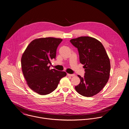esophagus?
<instances>
[{"instance_id": "1", "label": "esophagus", "mask_w": 129, "mask_h": 129, "mask_svg": "<svg viewBox=\"0 0 129 129\" xmlns=\"http://www.w3.org/2000/svg\"><path fill=\"white\" fill-rule=\"evenodd\" d=\"M68 75L69 76H71V77H73V76H75V74H69V73H68Z\"/></svg>"}]
</instances>
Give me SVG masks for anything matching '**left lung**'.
Masks as SVG:
<instances>
[{"instance_id":"1","label":"left lung","mask_w":129,"mask_h":129,"mask_svg":"<svg viewBox=\"0 0 129 129\" xmlns=\"http://www.w3.org/2000/svg\"><path fill=\"white\" fill-rule=\"evenodd\" d=\"M71 43L77 48L80 62L84 65L85 74L76 91L84 96L90 97L99 93L108 80L110 63L103 45L97 39L89 36L72 39Z\"/></svg>"}]
</instances>
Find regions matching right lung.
Returning a JSON list of instances; mask_svg holds the SVG:
<instances>
[{"instance_id":"add662e5","label":"right lung","mask_w":129,"mask_h":129,"mask_svg":"<svg viewBox=\"0 0 129 129\" xmlns=\"http://www.w3.org/2000/svg\"><path fill=\"white\" fill-rule=\"evenodd\" d=\"M62 39L53 37L36 39L27 46L22 55L21 66L28 87L41 95L54 91L61 78L67 75L64 71L50 70V60L55 59L56 51Z\"/></svg>"}]
</instances>
